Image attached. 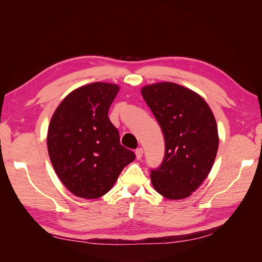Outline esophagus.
I'll return each mask as SVG.
<instances>
[{
  "label": "esophagus",
  "instance_id": "1",
  "mask_svg": "<svg viewBox=\"0 0 262 262\" xmlns=\"http://www.w3.org/2000/svg\"><path fill=\"white\" fill-rule=\"evenodd\" d=\"M135 154H136V158H137V159H142L144 150H143V148H137L136 151H135Z\"/></svg>",
  "mask_w": 262,
  "mask_h": 262
}]
</instances>
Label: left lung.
<instances>
[{"label":"left lung","mask_w":262,"mask_h":262,"mask_svg":"<svg viewBox=\"0 0 262 262\" xmlns=\"http://www.w3.org/2000/svg\"><path fill=\"white\" fill-rule=\"evenodd\" d=\"M142 95L163 130L165 157L150 178L167 199H184L210 172L219 146L209 105L199 94L170 82L146 85Z\"/></svg>","instance_id":"1"}]
</instances>
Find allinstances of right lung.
Wrapping results in <instances>:
<instances>
[{
    "label": "right lung",
    "instance_id": "add662e5",
    "mask_svg": "<svg viewBox=\"0 0 262 262\" xmlns=\"http://www.w3.org/2000/svg\"><path fill=\"white\" fill-rule=\"evenodd\" d=\"M119 86L96 82L67 95L53 114L48 149L56 175L73 195L96 199L108 192L135 154L120 145L108 118Z\"/></svg>",
    "mask_w": 262,
    "mask_h": 262
}]
</instances>
